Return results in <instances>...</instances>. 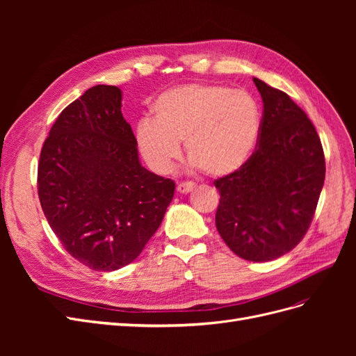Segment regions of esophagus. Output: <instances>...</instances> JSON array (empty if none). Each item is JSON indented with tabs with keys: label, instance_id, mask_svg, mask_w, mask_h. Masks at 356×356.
I'll list each match as a JSON object with an SVG mask.
<instances>
[{
	"label": "esophagus",
	"instance_id": "1",
	"mask_svg": "<svg viewBox=\"0 0 356 356\" xmlns=\"http://www.w3.org/2000/svg\"><path fill=\"white\" fill-rule=\"evenodd\" d=\"M195 187H196V186L193 184V182L186 181V182H179L178 187H177V190H178L179 193H182V195H187V193H190V191L195 190Z\"/></svg>",
	"mask_w": 356,
	"mask_h": 356
}]
</instances>
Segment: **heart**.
Instances as JSON below:
<instances>
[{"instance_id":"b5f03b06","label":"heart","mask_w":356,"mask_h":356,"mask_svg":"<svg viewBox=\"0 0 356 356\" xmlns=\"http://www.w3.org/2000/svg\"><path fill=\"white\" fill-rule=\"evenodd\" d=\"M153 118L136 124V144L147 165L166 174L186 152L193 166L220 178L241 170L261 132L260 104L251 93L220 84L193 83L160 93Z\"/></svg>"}]
</instances>
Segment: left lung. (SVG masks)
<instances>
[{"label":"left lung","mask_w":356,"mask_h":356,"mask_svg":"<svg viewBox=\"0 0 356 356\" xmlns=\"http://www.w3.org/2000/svg\"><path fill=\"white\" fill-rule=\"evenodd\" d=\"M263 99L261 132L248 163L215 179V225L248 261H272L296 248L314 220L325 179L315 126L289 96L254 79Z\"/></svg>","instance_id":"left-lung-1"}]
</instances>
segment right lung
Wrapping results in <instances>:
<instances>
[{
  "label": "right lung",
  "instance_id": "obj_1",
  "mask_svg": "<svg viewBox=\"0 0 356 356\" xmlns=\"http://www.w3.org/2000/svg\"><path fill=\"white\" fill-rule=\"evenodd\" d=\"M122 114V90L98 84L56 118L41 148L38 197L63 248L92 270L132 263L159 229L175 182L147 170Z\"/></svg>",
  "mask_w": 356,
  "mask_h": 356
}]
</instances>
